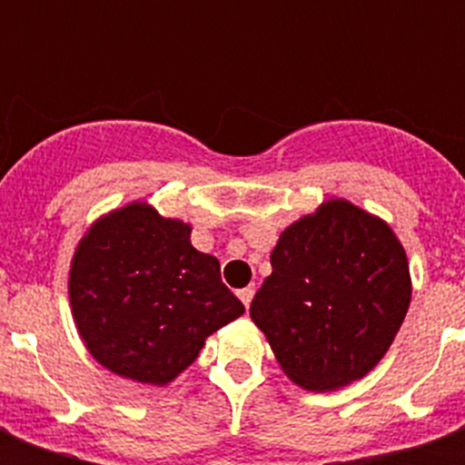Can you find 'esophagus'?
Masks as SVG:
<instances>
[{
	"label": "esophagus",
	"mask_w": 465,
	"mask_h": 465,
	"mask_svg": "<svg viewBox=\"0 0 465 465\" xmlns=\"http://www.w3.org/2000/svg\"><path fill=\"white\" fill-rule=\"evenodd\" d=\"M253 294H255V287L253 284H248V287H243V290H239V299L241 302H243V306H251V299H253Z\"/></svg>",
	"instance_id": "1"
}]
</instances>
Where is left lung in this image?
<instances>
[{"label":"left lung","mask_w":465,"mask_h":465,"mask_svg":"<svg viewBox=\"0 0 465 465\" xmlns=\"http://www.w3.org/2000/svg\"><path fill=\"white\" fill-rule=\"evenodd\" d=\"M270 265L251 318L297 386L342 389L389 352L412 282L405 248L383 219L325 200L280 233Z\"/></svg>","instance_id":"1"}]
</instances>
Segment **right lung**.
Segmentation results:
<instances>
[{
  "mask_svg": "<svg viewBox=\"0 0 465 465\" xmlns=\"http://www.w3.org/2000/svg\"><path fill=\"white\" fill-rule=\"evenodd\" d=\"M190 224L130 203L86 229L69 268V304L91 357L113 374L166 386L204 340L243 313L219 261L190 243Z\"/></svg>",
  "mask_w": 465,
  "mask_h": 465,
  "instance_id": "add662e5",
  "label": "right lung"
}]
</instances>
